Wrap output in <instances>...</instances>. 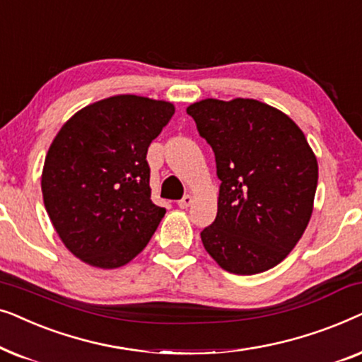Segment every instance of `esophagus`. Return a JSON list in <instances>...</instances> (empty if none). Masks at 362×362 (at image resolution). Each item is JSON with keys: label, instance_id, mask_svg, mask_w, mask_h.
<instances>
[{"label": "esophagus", "instance_id": "obj_1", "mask_svg": "<svg viewBox=\"0 0 362 362\" xmlns=\"http://www.w3.org/2000/svg\"><path fill=\"white\" fill-rule=\"evenodd\" d=\"M192 202H194V197H192L191 194H186L181 201H177V206H180L181 209H187V207H189Z\"/></svg>", "mask_w": 362, "mask_h": 362}]
</instances>
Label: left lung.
I'll return each instance as SVG.
<instances>
[{
    "label": "left lung",
    "mask_w": 362,
    "mask_h": 362,
    "mask_svg": "<svg viewBox=\"0 0 362 362\" xmlns=\"http://www.w3.org/2000/svg\"><path fill=\"white\" fill-rule=\"evenodd\" d=\"M186 112L214 151L221 180L216 221L201 232L207 254L235 275L279 265L313 212L318 161L303 132L254 98H204Z\"/></svg>",
    "instance_id": "1"
}]
</instances>
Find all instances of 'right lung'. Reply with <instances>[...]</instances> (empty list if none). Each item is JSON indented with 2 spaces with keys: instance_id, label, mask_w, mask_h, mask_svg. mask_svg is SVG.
<instances>
[{
  "instance_id": "obj_1",
  "label": "right lung",
  "mask_w": 362,
  "mask_h": 362,
  "mask_svg": "<svg viewBox=\"0 0 362 362\" xmlns=\"http://www.w3.org/2000/svg\"><path fill=\"white\" fill-rule=\"evenodd\" d=\"M175 105L113 95L69 118L44 161L46 211L64 245L97 269H118L145 249L165 216L151 201L150 143Z\"/></svg>"
}]
</instances>
